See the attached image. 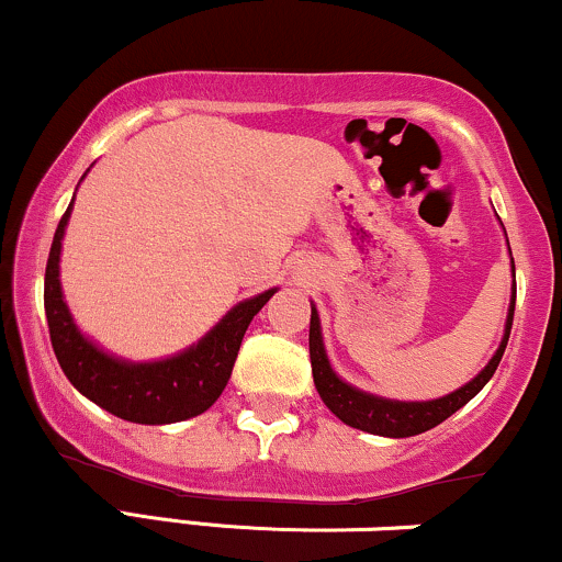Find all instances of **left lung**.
I'll list each match as a JSON object with an SVG mask.
<instances>
[{
    "mask_svg": "<svg viewBox=\"0 0 562 562\" xmlns=\"http://www.w3.org/2000/svg\"><path fill=\"white\" fill-rule=\"evenodd\" d=\"M513 273H516V262H513ZM513 313H516V296L510 302V313H507L505 323V339L499 345L490 366L481 371L471 384L460 386L458 392L447 394L441 400L431 402H394L384 397H373V394L360 392V389H352L345 381L339 379L331 371L326 358V349H323V336H321V321L318 313L310 315V362H313V381L315 389H318L321 400L326 402V407L331 411L336 418L345 420L347 426L360 428V431L379 434V437H415V434H424L428 428L439 426L441 420L450 418L452 413H458L465 402H471L481 389L486 386V381L492 379L494 371H497L499 360H503L507 339H510L513 328Z\"/></svg>",
    "mask_w": 562,
    "mask_h": 562,
    "instance_id": "1",
    "label": "left lung"
}]
</instances>
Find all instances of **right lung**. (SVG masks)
<instances>
[{
	"instance_id": "1",
	"label": "right lung",
	"mask_w": 562,
	"mask_h": 562,
	"mask_svg": "<svg viewBox=\"0 0 562 562\" xmlns=\"http://www.w3.org/2000/svg\"><path fill=\"white\" fill-rule=\"evenodd\" d=\"M72 202L59 217L44 273V310L59 368L83 397L131 424H176L207 411L226 389L249 321L276 294L268 289L236 305L196 347L160 362H123L86 341L59 292V241Z\"/></svg>"
}]
</instances>
